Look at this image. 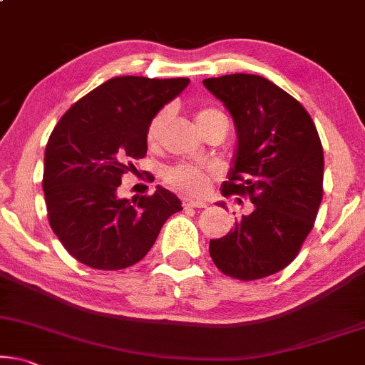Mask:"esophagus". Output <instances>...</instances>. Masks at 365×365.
Returning a JSON list of instances; mask_svg holds the SVG:
<instances>
[{
    "label": "esophagus",
    "instance_id": "esophagus-1",
    "mask_svg": "<svg viewBox=\"0 0 365 365\" xmlns=\"http://www.w3.org/2000/svg\"><path fill=\"white\" fill-rule=\"evenodd\" d=\"M183 207H185V208H205V207H207V203H205V202L185 200V202H183Z\"/></svg>",
    "mask_w": 365,
    "mask_h": 365
}]
</instances>
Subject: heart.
<instances>
[{
    "label": "heart",
    "mask_w": 365,
    "mask_h": 365,
    "mask_svg": "<svg viewBox=\"0 0 365 365\" xmlns=\"http://www.w3.org/2000/svg\"><path fill=\"white\" fill-rule=\"evenodd\" d=\"M170 115V108L160 110L157 115L150 120L148 128H147V140L148 143H157L160 138V133H162L163 125L167 123ZM223 116L218 110L213 108H202L197 113V123L198 126L208 123V121L220 118ZM165 180H167L168 185L177 188L178 192L185 193L188 197H202L205 195L210 188L212 183V172L210 170L198 167V165L192 163H178L172 167L165 175Z\"/></svg>",
    "instance_id": "1"
}]
</instances>
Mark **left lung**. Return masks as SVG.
Wrapping results in <instances>:
<instances>
[{
	"label": "left lung",
	"mask_w": 365,
	"mask_h": 365,
	"mask_svg": "<svg viewBox=\"0 0 365 365\" xmlns=\"http://www.w3.org/2000/svg\"><path fill=\"white\" fill-rule=\"evenodd\" d=\"M203 85L237 130L223 197L254 203L227 235L210 240V257L232 279H264L285 269L312 230L324 193L322 143L307 110L264 76L235 73Z\"/></svg>",
	"instance_id": "left-lung-1"
}]
</instances>
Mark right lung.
Returning <instances> with one entry per match:
<instances>
[{
  "label": "right lung",
  "mask_w": 365,
  "mask_h": 365,
  "mask_svg": "<svg viewBox=\"0 0 365 365\" xmlns=\"http://www.w3.org/2000/svg\"><path fill=\"white\" fill-rule=\"evenodd\" d=\"M188 78L116 76L78 100L58 121L45 150L48 220L68 254L98 270L143 259L163 223L182 210L167 188L118 198L121 177L147 155L150 120L187 88Z\"/></svg>",
  "instance_id": "right-lung-1"
}]
</instances>
